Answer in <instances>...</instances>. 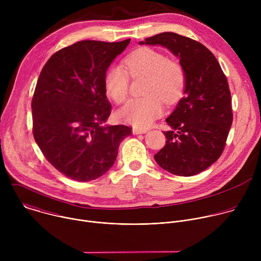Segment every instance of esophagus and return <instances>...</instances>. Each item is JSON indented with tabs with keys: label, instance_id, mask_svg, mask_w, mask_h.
I'll list each match as a JSON object with an SVG mask.
<instances>
[{
	"label": "esophagus",
	"instance_id": "esophagus-1",
	"mask_svg": "<svg viewBox=\"0 0 261 261\" xmlns=\"http://www.w3.org/2000/svg\"><path fill=\"white\" fill-rule=\"evenodd\" d=\"M132 133H133V134H143V133H146V130H142V129L134 128V129L132 130Z\"/></svg>",
	"mask_w": 261,
	"mask_h": 261
}]
</instances>
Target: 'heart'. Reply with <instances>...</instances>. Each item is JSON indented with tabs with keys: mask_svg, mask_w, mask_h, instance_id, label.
<instances>
[{
	"mask_svg": "<svg viewBox=\"0 0 261 261\" xmlns=\"http://www.w3.org/2000/svg\"><path fill=\"white\" fill-rule=\"evenodd\" d=\"M125 68L121 65L111 66L104 79L107 95L116 103H124L129 93L132 79L145 77L142 94L144 97L129 101L119 113L124 123L133 127L146 129L163 114L161 99L167 103H175L182 95L186 75L181 66L152 48L141 47L124 59Z\"/></svg>",
	"mask_w": 261,
	"mask_h": 261,
	"instance_id": "obj_1",
	"label": "heart"
}]
</instances>
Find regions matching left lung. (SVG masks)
I'll list each match as a JSON object with an SVG mask.
<instances>
[{"label": "left lung", "instance_id": "obj_1", "mask_svg": "<svg viewBox=\"0 0 261 261\" xmlns=\"http://www.w3.org/2000/svg\"><path fill=\"white\" fill-rule=\"evenodd\" d=\"M139 44L160 45L179 59L185 96L166 119V144L154 156L168 172L191 176L215 163L224 151L232 124L229 86L216 57L203 44L165 32Z\"/></svg>", "mask_w": 261, "mask_h": 261}]
</instances>
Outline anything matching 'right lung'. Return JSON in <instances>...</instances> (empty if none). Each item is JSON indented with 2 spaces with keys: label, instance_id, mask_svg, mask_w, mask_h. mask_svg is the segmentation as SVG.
<instances>
[{
  "label": "right lung",
  "instance_id": "obj_1",
  "mask_svg": "<svg viewBox=\"0 0 261 261\" xmlns=\"http://www.w3.org/2000/svg\"><path fill=\"white\" fill-rule=\"evenodd\" d=\"M129 42H76L54 54L40 73L32 99L33 135L46 160L71 179L103 175L132 133L125 125H102L111 113L105 74Z\"/></svg>",
  "mask_w": 261,
  "mask_h": 261
}]
</instances>
